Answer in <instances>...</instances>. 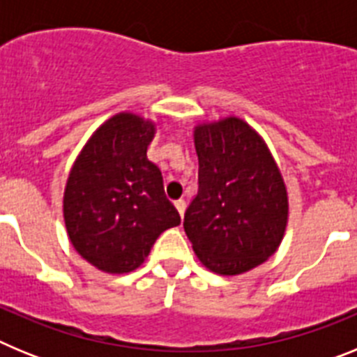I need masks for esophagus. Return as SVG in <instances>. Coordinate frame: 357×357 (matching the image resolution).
I'll return each mask as SVG.
<instances>
[{
	"label": "esophagus",
	"mask_w": 357,
	"mask_h": 357,
	"mask_svg": "<svg viewBox=\"0 0 357 357\" xmlns=\"http://www.w3.org/2000/svg\"><path fill=\"white\" fill-rule=\"evenodd\" d=\"M175 207H176V211H178V214H181V216H184V213H185V202L184 200H176L175 202Z\"/></svg>",
	"instance_id": "1"
}]
</instances>
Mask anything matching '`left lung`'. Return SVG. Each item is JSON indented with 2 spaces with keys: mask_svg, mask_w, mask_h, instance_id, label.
Masks as SVG:
<instances>
[{
  "mask_svg": "<svg viewBox=\"0 0 357 357\" xmlns=\"http://www.w3.org/2000/svg\"><path fill=\"white\" fill-rule=\"evenodd\" d=\"M198 193L184 230L200 263L218 275H239L273 255L288 225V191L272 151L236 116L193 130Z\"/></svg>",
  "mask_w": 357,
  "mask_h": 357,
  "instance_id": "1",
  "label": "left lung"
}]
</instances>
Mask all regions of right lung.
<instances>
[{
  "instance_id": "right-lung-1",
  "label": "right lung",
  "mask_w": 357,
  "mask_h": 357,
  "mask_svg": "<svg viewBox=\"0 0 357 357\" xmlns=\"http://www.w3.org/2000/svg\"><path fill=\"white\" fill-rule=\"evenodd\" d=\"M155 123L134 112L107 119L73 162L64 189L69 241L105 273L139 268L164 230L181 223L146 150Z\"/></svg>"
}]
</instances>
